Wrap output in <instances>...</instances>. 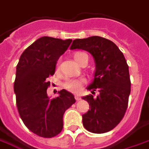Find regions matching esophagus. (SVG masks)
Segmentation results:
<instances>
[{
	"label": "esophagus",
	"mask_w": 149,
	"mask_h": 149,
	"mask_svg": "<svg viewBox=\"0 0 149 149\" xmlns=\"http://www.w3.org/2000/svg\"><path fill=\"white\" fill-rule=\"evenodd\" d=\"M75 99H76V100L79 101V100H81V97L79 95H75Z\"/></svg>",
	"instance_id": "1"
}]
</instances>
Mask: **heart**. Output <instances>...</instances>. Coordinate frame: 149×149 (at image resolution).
<instances>
[{"mask_svg":"<svg viewBox=\"0 0 149 149\" xmlns=\"http://www.w3.org/2000/svg\"><path fill=\"white\" fill-rule=\"evenodd\" d=\"M88 57L86 54L83 52H77L74 54V58L78 63L79 64L84 59V58ZM64 87L69 91L72 92H79L81 90V81L79 80H75V79H69L66 82L64 83Z\"/></svg>","mask_w":149,"mask_h":149,"instance_id":"b5f03b06","label":"heart"}]
</instances>
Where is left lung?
<instances>
[{
  "label": "left lung",
  "instance_id": "1",
  "mask_svg": "<svg viewBox=\"0 0 149 149\" xmlns=\"http://www.w3.org/2000/svg\"><path fill=\"white\" fill-rule=\"evenodd\" d=\"M70 49L88 51L95 62V77L87 89L93 94L98 90L99 95L82 97L90 105L82 115L83 125L95 134L110 131L122 120L128 106L130 79L125 57L113 41L98 36L76 39Z\"/></svg>",
  "mask_w": 149,
  "mask_h": 149
}]
</instances>
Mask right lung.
<instances>
[{
    "mask_svg": "<svg viewBox=\"0 0 149 149\" xmlns=\"http://www.w3.org/2000/svg\"><path fill=\"white\" fill-rule=\"evenodd\" d=\"M72 40L42 36L24 50L16 67L14 90L19 116L34 134L52 138L63 130V117L76 102L74 95L61 90L59 95L50 100L48 77L53 76L58 58Z\"/></svg>",
    "mask_w": 149,
    "mask_h": 149,
    "instance_id": "add662e5",
    "label": "right lung"
}]
</instances>
